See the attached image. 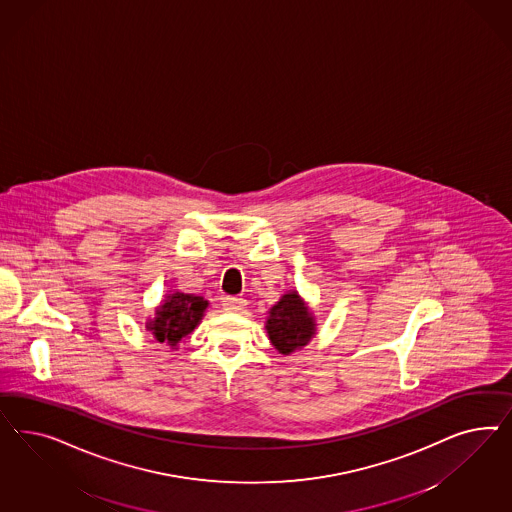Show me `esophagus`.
I'll use <instances>...</instances> for the list:
<instances>
[{"label":"esophagus","instance_id":"esophagus-1","mask_svg":"<svg viewBox=\"0 0 512 512\" xmlns=\"http://www.w3.org/2000/svg\"><path fill=\"white\" fill-rule=\"evenodd\" d=\"M221 302H223L221 306L227 311L244 310V306H246V300L240 298V296H223Z\"/></svg>","mask_w":512,"mask_h":512}]
</instances>
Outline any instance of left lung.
Segmentation results:
<instances>
[{"mask_svg":"<svg viewBox=\"0 0 512 512\" xmlns=\"http://www.w3.org/2000/svg\"><path fill=\"white\" fill-rule=\"evenodd\" d=\"M266 330L279 353L289 355L311 340L315 325L300 296L289 293L270 310Z\"/></svg>","mask_w":512,"mask_h":512,"instance_id":"left-lung-1","label":"left lung"}]
</instances>
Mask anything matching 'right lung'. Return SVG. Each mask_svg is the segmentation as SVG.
Returning <instances> with one entry per match:
<instances>
[{
  "label": "right lung",
  "mask_w": 512,
  "mask_h": 512,
  "mask_svg": "<svg viewBox=\"0 0 512 512\" xmlns=\"http://www.w3.org/2000/svg\"><path fill=\"white\" fill-rule=\"evenodd\" d=\"M206 306L208 302L202 296L174 293L157 310V317L148 325V330H152L159 343L176 345L201 323Z\"/></svg>",
  "instance_id": "1"
}]
</instances>
